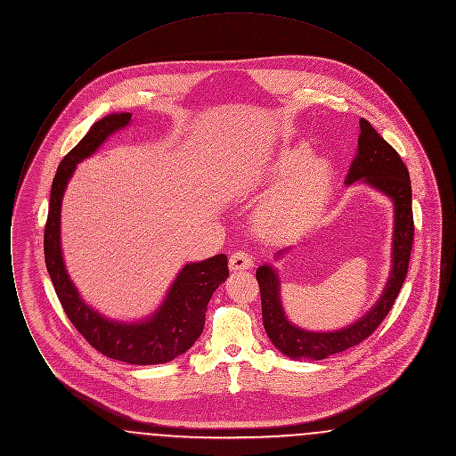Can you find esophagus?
Here are the masks:
<instances>
[{
  "mask_svg": "<svg viewBox=\"0 0 456 456\" xmlns=\"http://www.w3.org/2000/svg\"><path fill=\"white\" fill-rule=\"evenodd\" d=\"M253 266V258L244 253V251H238L234 255H231L229 258V268L232 272H242V270H249Z\"/></svg>",
  "mask_w": 456,
  "mask_h": 456,
  "instance_id": "obj_1",
  "label": "esophagus"
}]
</instances>
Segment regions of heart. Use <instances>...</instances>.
<instances>
[{
    "label": "heart",
    "mask_w": 456,
    "mask_h": 456,
    "mask_svg": "<svg viewBox=\"0 0 456 456\" xmlns=\"http://www.w3.org/2000/svg\"><path fill=\"white\" fill-rule=\"evenodd\" d=\"M261 179L273 190L258 203L255 227L265 238L290 239L301 236L325 212L335 171L326 157L313 155L301 142L279 153Z\"/></svg>",
    "instance_id": "1"
}]
</instances>
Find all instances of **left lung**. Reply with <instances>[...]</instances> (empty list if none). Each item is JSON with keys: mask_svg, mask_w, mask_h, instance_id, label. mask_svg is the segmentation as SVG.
Listing matches in <instances>:
<instances>
[{"mask_svg": "<svg viewBox=\"0 0 456 456\" xmlns=\"http://www.w3.org/2000/svg\"><path fill=\"white\" fill-rule=\"evenodd\" d=\"M359 126L357 152L348 169L346 184L350 186L355 181L364 183L393 201L390 277L376 304L355 323L335 331H309L287 320L277 268L261 265L256 270V281L260 283L263 326L272 344L290 359L322 361L366 340L390 313L407 277L413 242L411 175L400 155L369 121L361 118ZM289 249H281L275 258L281 260Z\"/></svg>", "mask_w": 456, "mask_h": 456, "instance_id": "left-lung-1", "label": "left lung"}]
</instances>
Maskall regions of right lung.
<instances>
[{
	"label": "right lung",
	"instance_id": "obj_1",
	"mask_svg": "<svg viewBox=\"0 0 456 456\" xmlns=\"http://www.w3.org/2000/svg\"><path fill=\"white\" fill-rule=\"evenodd\" d=\"M130 123L131 112L104 116L92 125L58 166L44 231V256L66 316L92 347L128 364H166L193 347L201 335L207 304L218 285L229 277L227 256L217 255L208 260L186 263L152 314L138 322H116L82 299L68 275L61 249V203L77 164L95 152L112 133L126 128Z\"/></svg>",
	"mask_w": 456,
	"mask_h": 456
}]
</instances>
